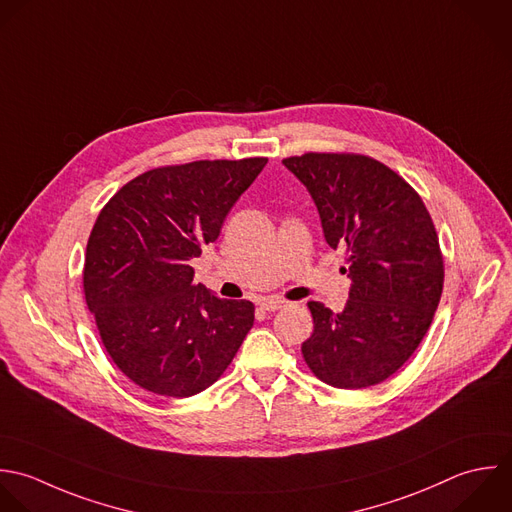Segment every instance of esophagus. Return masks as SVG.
Segmentation results:
<instances>
[{
  "mask_svg": "<svg viewBox=\"0 0 512 512\" xmlns=\"http://www.w3.org/2000/svg\"><path fill=\"white\" fill-rule=\"evenodd\" d=\"M285 303H287V301H283V299H279V297H267V299H261V301H259L261 309H265V311H279L281 307H285Z\"/></svg>",
  "mask_w": 512,
  "mask_h": 512,
  "instance_id": "esophagus-1",
  "label": "esophagus"
}]
</instances>
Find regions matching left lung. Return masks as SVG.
<instances>
[{"label":"left lung","instance_id":"1","mask_svg":"<svg viewBox=\"0 0 512 512\" xmlns=\"http://www.w3.org/2000/svg\"><path fill=\"white\" fill-rule=\"evenodd\" d=\"M283 165L311 193L329 247L347 251L353 281L341 313L307 303L315 329L303 359L331 387L379 385L415 353L443 295L433 219L419 193L373 157L305 153Z\"/></svg>","mask_w":512,"mask_h":512}]
</instances>
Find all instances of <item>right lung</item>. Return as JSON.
I'll list each match as a JSON object with an SVG mask.
<instances>
[{"label": "right lung", "instance_id": "add662e5", "mask_svg": "<svg viewBox=\"0 0 512 512\" xmlns=\"http://www.w3.org/2000/svg\"><path fill=\"white\" fill-rule=\"evenodd\" d=\"M267 157L193 161L125 183L91 229L83 293L117 369L145 391L191 397L233 361L255 321L251 301L193 283L189 261L213 243Z\"/></svg>", "mask_w": 512, "mask_h": 512}]
</instances>
